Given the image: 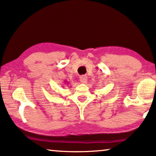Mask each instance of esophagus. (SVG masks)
<instances>
[{"instance_id":"esophagus-1","label":"esophagus","mask_w":156,"mask_h":156,"mask_svg":"<svg viewBox=\"0 0 156 156\" xmlns=\"http://www.w3.org/2000/svg\"><path fill=\"white\" fill-rule=\"evenodd\" d=\"M80 82L82 83V84H86L87 82V77L86 76L83 75L82 76H80Z\"/></svg>"}]
</instances>
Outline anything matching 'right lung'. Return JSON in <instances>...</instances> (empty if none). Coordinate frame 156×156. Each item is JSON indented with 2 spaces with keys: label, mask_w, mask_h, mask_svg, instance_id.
<instances>
[{
  "label": "right lung",
  "mask_w": 156,
  "mask_h": 156,
  "mask_svg": "<svg viewBox=\"0 0 156 156\" xmlns=\"http://www.w3.org/2000/svg\"><path fill=\"white\" fill-rule=\"evenodd\" d=\"M64 84H68V82H66V81H65V82H64Z\"/></svg>",
  "instance_id": "right-lung-1"
}]
</instances>
